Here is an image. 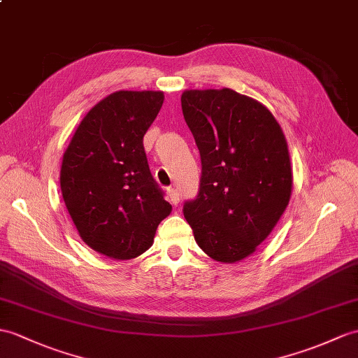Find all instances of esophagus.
Returning a JSON list of instances; mask_svg holds the SVG:
<instances>
[{
	"mask_svg": "<svg viewBox=\"0 0 358 358\" xmlns=\"http://www.w3.org/2000/svg\"><path fill=\"white\" fill-rule=\"evenodd\" d=\"M169 198H171V203L173 206H177L180 203V190L178 189H169Z\"/></svg>",
	"mask_w": 358,
	"mask_h": 358,
	"instance_id": "1",
	"label": "esophagus"
}]
</instances>
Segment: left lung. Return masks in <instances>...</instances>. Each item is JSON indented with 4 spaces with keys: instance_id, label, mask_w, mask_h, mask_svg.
<instances>
[{
    "instance_id": "obj_1",
    "label": "left lung",
    "mask_w": 358,
    "mask_h": 358,
    "mask_svg": "<svg viewBox=\"0 0 358 358\" xmlns=\"http://www.w3.org/2000/svg\"><path fill=\"white\" fill-rule=\"evenodd\" d=\"M181 110L201 157L198 195L182 213L207 256L238 262L271 234L292 196L285 136L267 108L230 88L186 90Z\"/></svg>"
}]
</instances>
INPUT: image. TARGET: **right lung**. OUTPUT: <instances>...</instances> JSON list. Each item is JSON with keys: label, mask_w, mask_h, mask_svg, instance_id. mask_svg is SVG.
<instances>
[{"label": "right lung", "mask_w": 358, "mask_h": 358, "mask_svg": "<svg viewBox=\"0 0 358 358\" xmlns=\"http://www.w3.org/2000/svg\"><path fill=\"white\" fill-rule=\"evenodd\" d=\"M162 91H115L82 119L64 152L61 190L84 243L113 259H132L154 243L172 206L149 171L143 136Z\"/></svg>", "instance_id": "1"}]
</instances>
